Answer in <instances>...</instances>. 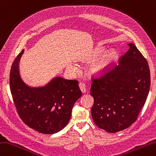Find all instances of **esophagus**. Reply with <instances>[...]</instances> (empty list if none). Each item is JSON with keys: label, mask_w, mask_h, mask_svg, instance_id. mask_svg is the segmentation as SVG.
I'll use <instances>...</instances> for the list:
<instances>
[{"label": "esophagus", "mask_w": 156, "mask_h": 156, "mask_svg": "<svg viewBox=\"0 0 156 156\" xmlns=\"http://www.w3.org/2000/svg\"><path fill=\"white\" fill-rule=\"evenodd\" d=\"M79 87H80V89L82 91V93H86L87 88L84 83H82V82H80V83H79Z\"/></svg>", "instance_id": "1"}]
</instances>
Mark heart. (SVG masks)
I'll return each mask as SVG.
<instances>
[{"label": "heart", "mask_w": 156, "mask_h": 156, "mask_svg": "<svg viewBox=\"0 0 156 156\" xmlns=\"http://www.w3.org/2000/svg\"><path fill=\"white\" fill-rule=\"evenodd\" d=\"M103 48L101 47H97L94 49L92 53L88 56L84 58L83 62H92L96 58L100 56L103 53ZM118 57V52L112 49L103 55L99 58L98 59L94 61L93 62L90 63V65L88 67V71L91 75L94 76H101L107 72L109 67H110L115 60L117 59ZM70 68L76 71L77 70V67L75 66H71Z\"/></svg>", "instance_id": "heart-1"}]
</instances>
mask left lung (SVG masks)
Instances as JSON below:
<instances>
[{
  "mask_svg": "<svg viewBox=\"0 0 156 156\" xmlns=\"http://www.w3.org/2000/svg\"><path fill=\"white\" fill-rule=\"evenodd\" d=\"M120 59L118 66L98 79H92L94 99L91 115L97 126L108 133L129 128L136 120L150 88L148 63L136 46Z\"/></svg>",
  "mask_w": 156,
  "mask_h": 156,
  "instance_id": "1",
  "label": "left lung"
}]
</instances>
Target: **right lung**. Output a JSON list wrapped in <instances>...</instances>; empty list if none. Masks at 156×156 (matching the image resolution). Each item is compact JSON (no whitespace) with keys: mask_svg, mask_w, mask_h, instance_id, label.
Returning a JSON list of instances; mask_svg holds the SVG:
<instances>
[{"mask_svg":"<svg viewBox=\"0 0 156 156\" xmlns=\"http://www.w3.org/2000/svg\"><path fill=\"white\" fill-rule=\"evenodd\" d=\"M23 52L21 51L12 64L9 79L18 114L24 123L39 133H56L68 123L73 106L82 96L78 82L57 76L44 87L27 86L19 71Z\"/></svg>","mask_w":156,"mask_h":156,"instance_id":"1","label":"right lung"}]
</instances>
